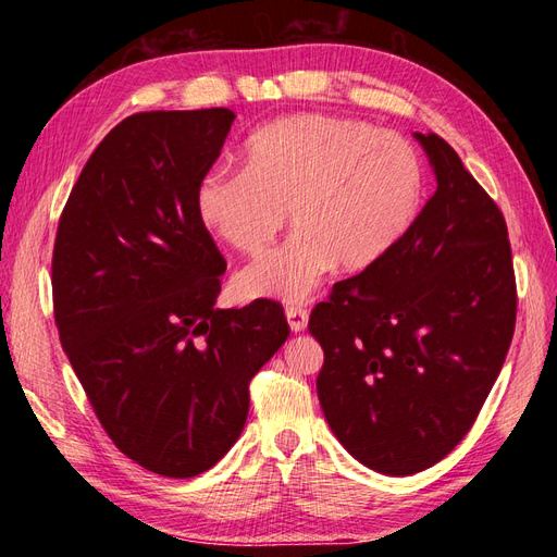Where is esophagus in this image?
I'll return each mask as SVG.
<instances>
[{"mask_svg":"<svg viewBox=\"0 0 557 557\" xmlns=\"http://www.w3.org/2000/svg\"><path fill=\"white\" fill-rule=\"evenodd\" d=\"M285 318H288V325H290L293 332H305L307 330L309 313L305 309H297V307L285 309Z\"/></svg>","mask_w":557,"mask_h":557,"instance_id":"esophagus-1","label":"esophagus"}]
</instances>
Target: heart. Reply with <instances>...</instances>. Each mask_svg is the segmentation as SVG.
Returning <instances> with one entry per match:
<instances>
[{
	"instance_id": "1",
	"label": "heart",
	"mask_w": 557,
	"mask_h": 557,
	"mask_svg": "<svg viewBox=\"0 0 557 557\" xmlns=\"http://www.w3.org/2000/svg\"><path fill=\"white\" fill-rule=\"evenodd\" d=\"M246 170H213L197 185V213L218 239L258 252L285 223L295 234L234 276L244 301L309 299L334 267L376 264L413 223L423 166L399 134L323 113L281 117L244 148Z\"/></svg>"
}]
</instances>
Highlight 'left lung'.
<instances>
[{"label":"left lung","instance_id":"obj_1","mask_svg":"<svg viewBox=\"0 0 557 557\" xmlns=\"http://www.w3.org/2000/svg\"><path fill=\"white\" fill-rule=\"evenodd\" d=\"M436 190L404 237L311 311L327 425L364 467L409 476L462 442L507 358L516 278L507 223L458 153L413 132Z\"/></svg>","mask_w":557,"mask_h":557}]
</instances>
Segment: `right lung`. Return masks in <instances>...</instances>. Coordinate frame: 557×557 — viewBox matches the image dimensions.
<instances>
[{
	"label": "right lung",
	"instance_id": "1",
	"mask_svg": "<svg viewBox=\"0 0 557 557\" xmlns=\"http://www.w3.org/2000/svg\"><path fill=\"white\" fill-rule=\"evenodd\" d=\"M230 109L148 111L83 166L53 250L62 348L129 460L190 479L239 440L248 381L290 334L281 305L215 309L225 260L197 213Z\"/></svg>",
	"mask_w": 557,
	"mask_h": 557
}]
</instances>
